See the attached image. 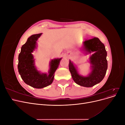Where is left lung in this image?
<instances>
[{
    "label": "left lung",
    "instance_id": "1",
    "mask_svg": "<svg viewBox=\"0 0 125 125\" xmlns=\"http://www.w3.org/2000/svg\"><path fill=\"white\" fill-rule=\"evenodd\" d=\"M81 50L85 54L93 53L89 58L90 73L86 76L81 75L77 67L70 60L69 69L73 81L77 84L89 88L99 83L104 79L107 69V52L104 45L97 37L83 42Z\"/></svg>",
    "mask_w": 125,
    "mask_h": 125
}]
</instances>
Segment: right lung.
I'll return each mask as SVG.
<instances>
[{
    "label": "right lung",
    "instance_id": "add662e5",
    "mask_svg": "<svg viewBox=\"0 0 125 125\" xmlns=\"http://www.w3.org/2000/svg\"><path fill=\"white\" fill-rule=\"evenodd\" d=\"M42 33L32 35L22 45L18 57V68L22 80L26 84L36 89L50 85L54 79V73L58 68L62 58H55L50 62V69L47 73H41L35 65L32 52L37 48V41Z\"/></svg>",
    "mask_w": 125,
    "mask_h": 125
}]
</instances>
